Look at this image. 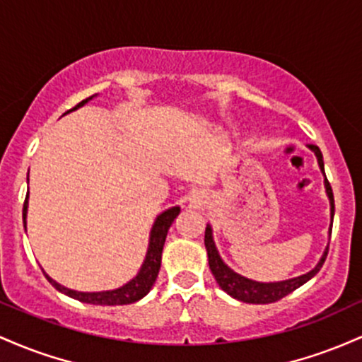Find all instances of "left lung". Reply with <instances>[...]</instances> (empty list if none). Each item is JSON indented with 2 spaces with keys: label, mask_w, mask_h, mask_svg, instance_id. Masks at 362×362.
Returning <instances> with one entry per match:
<instances>
[{
  "label": "left lung",
  "mask_w": 362,
  "mask_h": 362,
  "mask_svg": "<svg viewBox=\"0 0 362 362\" xmlns=\"http://www.w3.org/2000/svg\"><path fill=\"white\" fill-rule=\"evenodd\" d=\"M308 147L315 152L316 159H318L320 169H322V173L325 174L322 150L316 147V145H308ZM325 189H327L328 200H330V215H332V222H334V214H335L334 192H332V186L330 182H328L327 176H325ZM330 234H332V226H330ZM205 247H206V255H209L210 270H212L214 277L217 280L218 286H221V289L227 292L229 296H233V298L238 299V301L250 303V304H269L286 298L287 294H291L292 291L301 287L303 284H306L308 280L318 274L328 255V246H327V250L323 251V257L320 258L318 263H316L315 269L308 272V274L299 275V277H294L289 280H280V282H257V280L246 279L243 277V275L235 274L234 270H230L229 267L222 262L221 255H218L217 247H215L212 227L210 226H206L205 229Z\"/></svg>",
  "instance_id": "8db88e82"
}]
</instances>
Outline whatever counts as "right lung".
Wrapping results in <instances>:
<instances>
[{
    "label": "right lung",
    "mask_w": 362,
    "mask_h": 362,
    "mask_svg": "<svg viewBox=\"0 0 362 362\" xmlns=\"http://www.w3.org/2000/svg\"><path fill=\"white\" fill-rule=\"evenodd\" d=\"M93 97V95H92ZM92 97H87V99L82 100L76 107L83 105L85 103L92 99ZM73 107V109H76ZM28 181V177H27ZM27 209H28V193L25 202H23V227H27ZM181 212L180 206H173V209H168L165 212L157 215L156 222H153L152 230H150V239H148V250L147 255H145L144 263H141L140 270H138L136 277H133L129 282L124 284V286L117 287V289L112 291H103V292H80L68 289V287L61 286V284L52 280L49 275L44 272L46 279L49 280V284L54 289H58L63 294L70 296V298L76 299V301H82L87 304H100V306H123V304H132L136 303L138 299H141L144 296L148 294V291L152 289V286L156 284L157 275H159L160 270V259H162V247H164L165 235H168V230L170 224L174 222V218L177 217Z\"/></svg>",
    "instance_id": "add662e5"
}]
</instances>
